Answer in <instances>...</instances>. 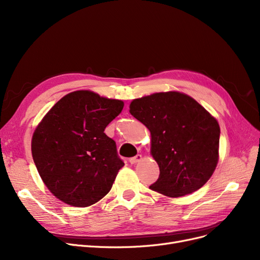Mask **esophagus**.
Listing matches in <instances>:
<instances>
[{"label": "esophagus", "instance_id": "esophagus-1", "mask_svg": "<svg viewBox=\"0 0 260 260\" xmlns=\"http://www.w3.org/2000/svg\"><path fill=\"white\" fill-rule=\"evenodd\" d=\"M141 159H142V156H141V155H137V156H135V157L131 158V159H129V162L132 163V165H136V163H137V162L141 161Z\"/></svg>", "mask_w": 260, "mask_h": 260}]
</instances>
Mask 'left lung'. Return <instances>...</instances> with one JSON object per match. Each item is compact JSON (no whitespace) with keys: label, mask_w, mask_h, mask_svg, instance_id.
<instances>
[{"label":"left lung","mask_w":260,"mask_h":260,"mask_svg":"<svg viewBox=\"0 0 260 260\" xmlns=\"http://www.w3.org/2000/svg\"><path fill=\"white\" fill-rule=\"evenodd\" d=\"M129 113L151 133V155L160 175L149 187L178 198L208 182L219 160L220 127L206 108L172 90L134 99Z\"/></svg>","instance_id":"1"}]
</instances>
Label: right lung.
<instances>
[{
	"mask_svg": "<svg viewBox=\"0 0 260 260\" xmlns=\"http://www.w3.org/2000/svg\"><path fill=\"white\" fill-rule=\"evenodd\" d=\"M124 103L76 90L54 104L36 127L31 154L41 179L62 202L86 208L102 199L124 166L104 129Z\"/></svg>",
	"mask_w": 260,
	"mask_h": 260,
	"instance_id": "obj_1",
	"label": "right lung"
}]
</instances>
